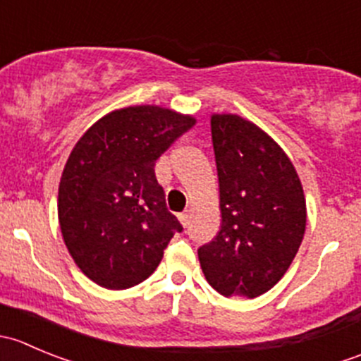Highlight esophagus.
Wrapping results in <instances>:
<instances>
[{
	"mask_svg": "<svg viewBox=\"0 0 361 361\" xmlns=\"http://www.w3.org/2000/svg\"><path fill=\"white\" fill-rule=\"evenodd\" d=\"M178 218H180L181 225H183V227H187L188 221H190V213H188V211H185V213H181Z\"/></svg>",
	"mask_w": 361,
	"mask_h": 361,
	"instance_id": "1",
	"label": "esophagus"
}]
</instances>
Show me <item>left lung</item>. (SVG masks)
I'll return each mask as SVG.
<instances>
[{"label": "left lung", "mask_w": 361, "mask_h": 361, "mask_svg": "<svg viewBox=\"0 0 361 361\" xmlns=\"http://www.w3.org/2000/svg\"><path fill=\"white\" fill-rule=\"evenodd\" d=\"M221 228L197 250L207 283L255 298L288 271L305 232V199L292 160L239 115L211 116Z\"/></svg>", "instance_id": "left-lung-1"}]
</instances>
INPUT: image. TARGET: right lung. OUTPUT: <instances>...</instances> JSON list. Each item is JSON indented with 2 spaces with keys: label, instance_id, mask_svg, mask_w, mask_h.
Masks as SVG:
<instances>
[{
  "label": "right lung",
  "instance_id": "add662e5",
  "mask_svg": "<svg viewBox=\"0 0 361 361\" xmlns=\"http://www.w3.org/2000/svg\"><path fill=\"white\" fill-rule=\"evenodd\" d=\"M195 118L160 106H129L78 140L59 183V224L80 271L108 290L140 285L157 269L174 232L155 162Z\"/></svg>",
  "mask_w": 361,
  "mask_h": 361
}]
</instances>
